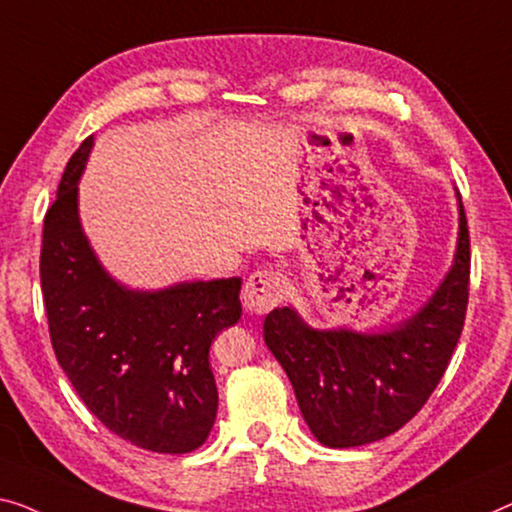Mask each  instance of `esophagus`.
Wrapping results in <instances>:
<instances>
[{"label": "esophagus", "mask_w": 512, "mask_h": 512, "mask_svg": "<svg viewBox=\"0 0 512 512\" xmlns=\"http://www.w3.org/2000/svg\"><path fill=\"white\" fill-rule=\"evenodd\" d=\"M282 294H285V278L278 271H255L246 280V285H243V308L250 315H264V312H269L282 299Z\"/></svg>", "instance_id": "esophagus-1"}]
</instances>
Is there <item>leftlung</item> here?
<instances>
[{
  "label": "left lung",
  "mask_w": 512,
  "mask_h": 512,
  "mask_svg": "<svg viewBox=\"0 0 512 512\" xmlns=\"http://www.w3.org/2000/svg\"><path fill=\"white\" fill-rule=\"evenodd\" d=\"M469 227L448 276L414 317L386 333L315 331L292 308L264 319V342L292 381L312 434L329 448L372 444L409 423L444 377L469 303Z\"/></svg>",
  "instance_id": "8db88e82"
}]
</instances>
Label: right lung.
<instances>
[{"mask_svg": "<svg viewBox=\"0 0 512 512\" xmlns=\"http://www.w3.org/2000/svg\"><path fill=\"white\" fill-rule=\"evenodd\" d=\"M94 137L68 160L43 220L41 289L55 356L91 414L144 451L190 453L218 411L209 349L241 319V278L133 292L110 278L78 218Z\"/></svg>", "mask_w": 512, "mask_h": 512, "instance_id": "right-lung-1", "label": "right lung"}]
</instances>
